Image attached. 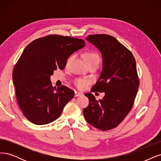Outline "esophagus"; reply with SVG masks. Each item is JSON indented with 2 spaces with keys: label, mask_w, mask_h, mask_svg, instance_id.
Listing matches in <instances>:
<instances>
[{
  "label": "esophagus",
  "mask_w": 161,
  "mask_h": 161,
  "mask_svg": "<svg viewBox=\"0 0 161 161\" xmlns=\"http://www.w3.org/2000/svg\"><path fill=\"white\" fill-rule=\"evenodd\" d=\"M82 95V93L81 92H75V97H78Z\"/></svg>",
  "instance_id": "obj_1"
}]
</instances>
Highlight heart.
Masks as SVG:
<instances>
[{"label":"heart","mask_w":161,"mask_h":161,"mask_svg":"<svg viewBox=\"0 0 161 161\" xmlns=\"http://www.w3.org/2000/svg\"><path fill=\"white\" fill-rule=\"evenodd\" d=\"M84 59L86 61H90L93 60H99L100 61V58L98 54L95 52V51H90L86 52L84 55ZM90 81L87 80V79H82V78H77L74 81V84L77 87H78L79 89L83 90L89 84Z\"/></svg>","instance_id":"heart-1"}]
</instances>
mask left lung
Returning <instances> with one entry per match:
<instances>
[{"instance_id":"left-lung-1","label":"left lung","mask_w":161,"mask_h":161,"mask_svg":"<svg viewBox=\"0 0 161 161\" xmlns=\"http://www.w3.org/2000/svg\"><path fill=\"white\" fill-rule=\"evenodd\" d=\"M86 39L100 51L103 67L92 92H105L102 100L87 93L86 121L101 130L116 128L131 110L139 87L136 61L131 51L111 35H90Z\"/></svg>"}]
</instances>
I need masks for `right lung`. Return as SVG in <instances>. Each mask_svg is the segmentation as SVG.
Instances as JSON below:
<instances>
[{
  "mask_svg": "<svg viewBox=\"0 0 161 161\" xmlns=\"http://www.w3.org/2000/svg\"><path fill=\"white\" fill-rule=\"evenodd\" d=\"M84 46L80 39L49 35L26 47L14 65L13 80L18 104L28 120L43 125L59 117L74 92L65 86L53 87L50 76L64 69L70 55Z\"/></svg>",
  "mask_w": 161,
  "mask_h": 161,
  "instance_id": "add662e5",
  "label": "right lung"
}]
</instances>
